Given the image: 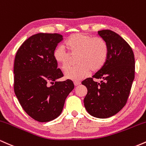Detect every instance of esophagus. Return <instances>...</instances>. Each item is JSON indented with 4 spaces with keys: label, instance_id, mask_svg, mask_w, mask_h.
<instances>
[{
    "label": "esophagus",
    "instance_id": "1",
    "mask_svg": "<svg viewBox=\"0 0 146 146\" xmlns=\"http://www.w3.org/2000/svg\"><path fill=\"white\" fill-rule=\"evenodd\" d=\"M74 84L75 86H79L80 84H81V82H79V81H74Z\"/></svg>",
    "mask_w": 146,
    "mask_h": 146
}]
</instances>
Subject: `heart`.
<instances>
[{
	"label": "heart",
	"mask_w": 146,
	"mask_h": 146,
	"mask_svg": "<svg viewBox=\"0 0 146 146\" xmlns=\"http://www.w3.org/2000/svg\"><path fill=\"white\" fill-rule=\"evenodd\" d=\"M64 47L58 46L54 50L53 56L62 70L70 65L72 58H76L78 65L65 71V77L72 81H80L92 72H96L104 66L108 56V47L103 38L92 37L86 34L71 35L66 40Z\"/></svg>",
	"instance_id": "obj_1"
}]
</instances>
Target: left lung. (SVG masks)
Here are the masks:
<instances>
[{"instance_id":"obj_1","label":"left lung","mask_w":146,"mask_h":146,"mask_svg":"<svg viewBox=\"0 0 146 146\" xmlns=\"http://www.w3.org/2000/svg\"><path fill=\"white\" fill-rule=\"evenodd\" d=\"M106 42L108 56L104 66L92 78L82 81L88 89L84 99L87 112L92 117H112L124 107L135 78V56L130 45L121 36L108 29L98 32ZM93 78L101 79L100 83Z\"/></svg>"}]
</instances>
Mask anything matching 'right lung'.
<instances>
[{
    "label": "right lung",
    "mask_w": 146,
    "mask_h": 146,
    "mask_svg": "<svg viewBox=\"0 0 146 146\" xmlns=\"http://www.w3.org/2000/svg\"><path fill=\"white\" fill-rule=\"evenodd\" d=\"M62 40L63 36L58 34H34L16 52L14 92L25 112L37 121H50L58 117L74 88L71 80L56 81L63 74L57 68L53 52Z\"/></svg>",
    "instance_id": "obj_1"
}]
</instances>
